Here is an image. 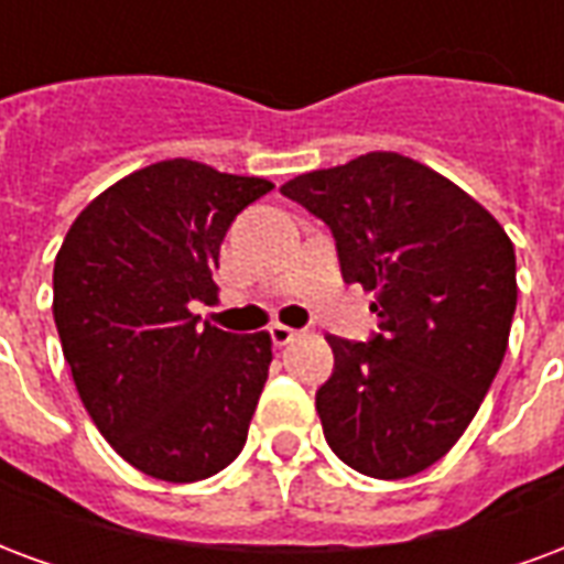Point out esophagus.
<instances>
[{
	"label": "esophagus",
	"instance_id": "34e87169",
	"mask_svg": "<svg viewBox=\"0 0 564 564\" xmlns=\"http://www.w3.org/2000/svg\"><path fill=\"white\" fill-rule=\"evenodd\" d=\"M269 335H271V344H274V346H286V344H293L295 337L302 335V332H295V328H290V325L274 323L269 328Z\"/></svg>",
	"mask_w": 564,
	"mask_h": 564
}]
</instances>
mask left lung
Listing matches in <instances>:
<instances>
[{
	"mask_svg": "<svg viewBox=\"0 0 564 564\" xmlns=\"http://www.w3.org/2000/svg\"><path fill=\"white\" fill-rule=\"evenodd\" d=\"M281 194L332 229L344 281L373 293L379 316L370 340L325 337V442L356 473L410 478L460 440L502 365L514 245L466 191L398 152L304 173Z\"/></svg>",
	"mask_w": 564,
	"mask_h": 564,
	"instance_id": "1",
	"label": "left lung"
}]
</instances>
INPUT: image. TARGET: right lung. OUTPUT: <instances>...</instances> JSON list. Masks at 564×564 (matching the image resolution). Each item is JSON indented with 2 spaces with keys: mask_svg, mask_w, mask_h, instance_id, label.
I'll list each match as a JSON object with an SVG mask.
<instances>
[{
  "mask_svg": "<svg viewBox=\"0 0 564 564\" xmlns=\"http://www.w3.org/2000/svg\"><path fill=\"white\" fill-rule=\"evenodd\" d=\"M271 182L176 158L107 187L53 265V319L104 440L140 473L203 481L239 457L269 379L271 337L199 323L220 241Z\"/></svg>",
  "mask_w": 564,
  "mask_h": 564,
  "instance_id": "obj_1",
  "label": "right lung"
}]
</instances>
